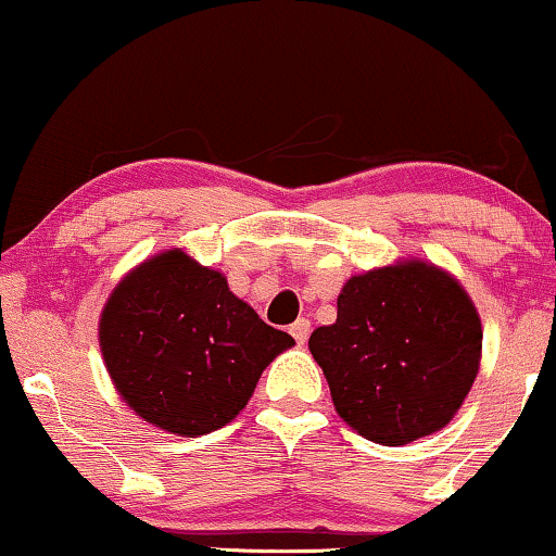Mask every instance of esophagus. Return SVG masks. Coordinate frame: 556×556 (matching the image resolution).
<instances>
[{"mask_svg":"<svg viewBox=\"0 0 556 556\" xmlns=\"http://www.w3.org/2000/svg\"><path fill=\"white\" fill-rule=\"evenodd\" d=\"M308 333H311V321H308V318H299V321L291 326V337L299 341V344H306Z\"/></svg>","mask_w":556,"mask_h":556,"instance_id":"34e87169","label":"esophagus"}]
</instances>
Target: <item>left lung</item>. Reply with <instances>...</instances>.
Wrapping results in <instances>:
<instances>
[{
  "mask_svg": "<svg viewBox=\"0 0 556 556\" xmlns=\"http://www.w3.org/2000/svg\"><path fill=\"white\" fill-rule=\"evenodd\" d=\"M481 344L473 301L425 261L349 278L337 321L308 339L341 420L382 445H407L453 420L476 382Z\"/></svg>",
  "mask_w": 556,
  "mask_h": 556,
  "instance_id": "left-lung-1",
  "label": "left lung"
}]
</instances>
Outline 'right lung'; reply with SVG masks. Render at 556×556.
<instances>
[{
  "instance_id": "right-lung-1",
  "label": "right lung",
  "mask_w": 556,
  "mask_h": 556,
  "mask_svg": "<svg viewBox=\"0 0 556 556\" xmlns=\"http://www.w3.org/2000/svg\"><path fill=\"white\" fill-rule=\"evenodd\" d=\"M98 341L126 405L181 438L235 420L263 369L295 344L240 301L223 273L179 248L143 261L113 288Z\"/></svg>"
}]
</instances>
